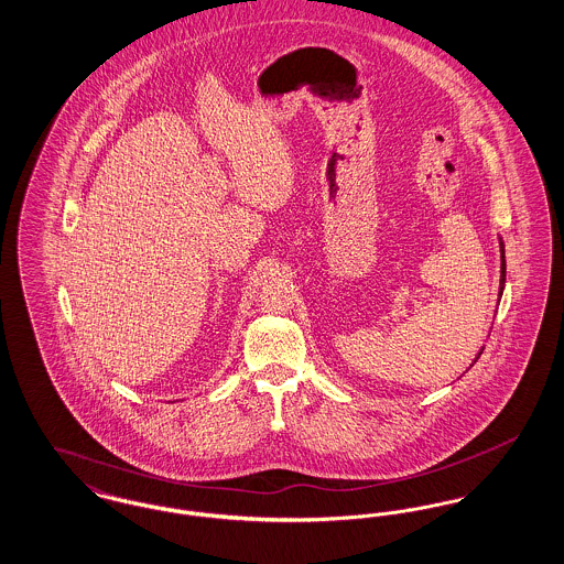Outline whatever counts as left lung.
<instances>
[{
    "label": "left lung",
    "instance_id": "8db88e82",
    "mask_svg": "<svg viewBox=\"0 0 564 564\" xmlns=\"http://www.w3.org/2000/svg\"><path fill=\"white\" fill-rule=\"evenodd\" d=\"M503 285H506V249L501 242V292L499 294H503Z\"/></svg>",
    "mask_w": 564,
    "mask_h": 564
}]
</instances>
